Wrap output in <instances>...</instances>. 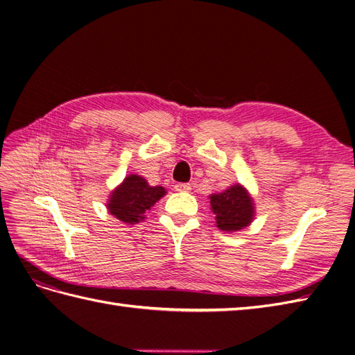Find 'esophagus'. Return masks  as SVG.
Instances as JSON below:
<instances>
[{"mask_svg": "<svg viewBox=\"0 0 355 355\" xmlns=\"http://www.w3.org/2000/svg\"><path fill=\"white\" fill-rule=\"evenodd\" d=\"M175 189L178 192H189L191 191V184H176Z\"/></svg>", "mask_w": 355, "mask_h": 355, "instance_id": "obj_1", "label": "esophagus"}]
</instances>
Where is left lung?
I'll return each instance as SVG.
<instances>
[{"label":"left lung","mask_w":355,"mask_h":355,"mask_svg":"<svg viewBox=\"0 0 355 355\" xmlns=\"http://www.w3.org/2000/svg\"><path fill=\"white\" fill-rule=\"evenodd\" d=\"M210 209L214 213L216 227L234 232L249 227L254 216L253 198L240 184L232 185L218 194H211Z\"/></svg>","instance_id":"obj_1"}]
</instances>
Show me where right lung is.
Masks as SVG:
<instances>
[{
    "instance_id": "1",
    "label": "right lung",
    "mask_w": 355,
    "mask_h": 355,
    "mask_svg": "<svg viewBox=\"0 0 355 355\" xmlns=\"http://www.w3.org/2000/svg\"><path fill=\"white\" fill-rule=\"evenodd\" d=\"M166 196L163 187H149L146 179L137 175H128L110 197L108 211L125 223H137L145 219V213Z\"/></svg>"
}]
</instances>
